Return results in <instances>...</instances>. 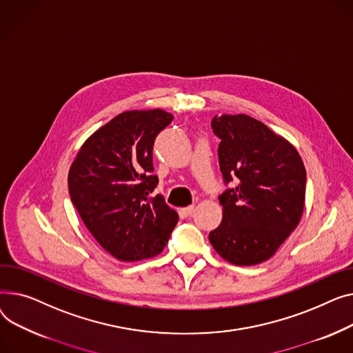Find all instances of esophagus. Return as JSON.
<instances>
[{
	"label": "esophagus",
	"mask_w": 353,
	"mask_h": 353,
	"mask_svg": "<svg viewBox=\"0 0 353 353\" xmlns=\"http://www.w3.org/2000/svg\"><path fill=\"white\" fill-rule=\"evenodd\" d=\"M194 210H195V205H191V206H186V208H182L179 212H181L183 216H190V215H192Z\"/></svg>",
	"instance_id": "obj_1"
}]
</instances>
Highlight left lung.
<instances>
[{"mask_svg":"<svg viewBox=\"0 0 353 353\" xmlns=\"http://www.w3.org/2000/svg\"><path fill=\"white\" fill-rule=\"evenodd\" d=\"M219 168L235 188L219 196L222 222L210 232L214 250L239 266L258 265L278 251L298 226L305 206L306 171L294 145L261 121L215 115Z\"/></svg>","mask_w":353,"mask_h":353,"instance_id":"obj_1","label":"left lung"}]
</instances>
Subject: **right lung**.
I'll use <instances>...</instances> for the list:
<instances>
[{"label":"right lung","mask_w":353,"mask_h":353,"mask_svg":"<svg viewBox=\"0 0 353 353\" xmlns=\"http://www.w3.org/2000/svg\"><path fill=\"white\" fill-rule=\"evenodd\" d=\"M163 110L125 111L97 130L78 151L68 190L81 219L114 258L135 262L162 252L178 214L154 195L152 147L172 122Z\"/></svg>","instance_id":"1"}]
</instances>
